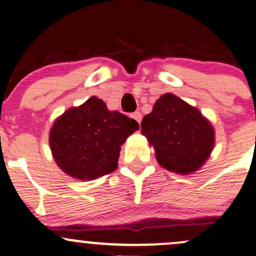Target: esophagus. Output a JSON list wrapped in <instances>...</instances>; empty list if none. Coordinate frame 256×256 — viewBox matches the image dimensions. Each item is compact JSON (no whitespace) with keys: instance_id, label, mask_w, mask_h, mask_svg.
Returning <instances> with one entry per match:
<instances>
[{"instance_id":"esophagus-1","label":"esophagus","mask_w":256,"mask_h":256,"mask_svg":"<svg viewBox=\"0 0 256 256\" xmlns=\"http://www.w3.org/2000/svg\"><path fill=\"white\" fill-rule=\"evenodd\" d=\"M142 117H143V116H142L140 112H134L133 114H132V118H133V120H136L138 123L142 122Z\"/></svg>"}]
</instances>
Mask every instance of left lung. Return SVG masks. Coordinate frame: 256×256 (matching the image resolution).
<instances>
[{
	"label": "left lung",
	"instance_id": "8db88e82",
	"mask_svg": "<svg viewBox=\"0 0 256 256\" xmlns=\"http://www.w3.org/2000/svg\"><path fill=\"white\" fill-rule=\"evenodd\" d=\"M140 126L159 166L173 173L188 176L199 170L214 149L215 132L208 118L172 93L154 103Z\"/></svg>",
	"mask_w": 256,
	"mask_h": 256
}]
</instances>
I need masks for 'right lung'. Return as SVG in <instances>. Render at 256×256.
I'll return each instance as SVG.
<instances>
[{
	"mask_svg": "<svg viewBox=\"0 0 256 256\" xmlns=\"http://www.w3.org/2000/svg\"><path fill=\"white\" fill-rule=\"evenodd\" d=\"M139 124L102 100L90 97L56 118L50 130V148L56 164L78 180H93L114 172L120 146Z\"/></svg>",
	"mask_w": 256,
	"mask_h": 256,
	"instance_id": "add662e5",
	"label": "right lung"
}]
</instances>
